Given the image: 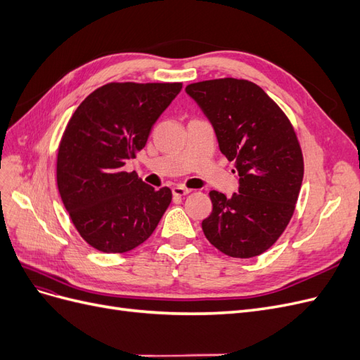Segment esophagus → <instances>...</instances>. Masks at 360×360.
<instances>
[{
	"instance_id": "34e87169",
	"label": "esophagus",
	"mask_w": 360,
	"mask_h": 360,
	"mask_svg": "<svg viewBox=\"0 0 360 360\" xmlns=\"http://www.w3.org/2000/svg\"><path fill=\"white\" fill-rule=\"evenodd\" d=\"M191 192V189L184 188V186H176L172 188V195L174 197H184V195H188Z\"/></svg>"
}]
</instances>
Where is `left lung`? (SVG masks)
<instances>
[{"label":"left lung","instance_id":"left-lung-1","mask_svg":"<svg viewBox=\"0 0 360 360\" xmlns=\"http://www.w3.org/2000/svg\"><path fill=\"white\" fill-rule=\"evenodd\" d=\"M186 91L209 117L222 155L236 162L238 193L210 191L202 231L233 258L261 255L284 233L303 180V155L290 118L257 84L221 78Z\"/></svg>","mask_w":360,"mask_h":360}]
</instances>
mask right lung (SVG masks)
I'll list each match as a JSON object with an SVG mask.
<instances>
[{
    "mask_svg": "<svg viewBox=\"0 0 360 360\" xmlns=\"http://www.w3.org/2000/svg\"><path fill=\"white\" fill-rule=\"evenodd\" d=\"M181 82H110L76 108L57 155V186L84 240L106 254L144 243L172 200L123 169L146 147L151 127Z\"/></svg>",
    "mask_w": 360,
    "mask_h": 360,
    "instance_id": "1",
    "label": "right lung"
}]
</instances>
